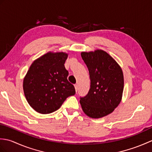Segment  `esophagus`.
Instances as JSON below:
<instances>
[{"label":"esophagus","instance_id":"34e87169","mask_svg":"<svg viewBox=\"0 0 152 152\" xmlns=\"http://www.w3.org/2000/svg\"><path fill=\"white\" fill-rule=\"evenodd\" d=\"M74 88H75L76 91L77 92V91H78V85H77V84H75V85H74Z\"/></svg>","mask_w":152,"mask_h":152}]
</instances>
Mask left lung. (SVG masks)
Masks as SVG:
<instances>
[{
    "label": "left lung",
    "mask_w": 152,
    "mask_h": 152,
    "mask_svg": "<svg viewBox=\"0 0 152 152\" xmlns=\"http://www.w3.org/2000/svg\"><path fill=\"white\" fill-rule=\"evenodd\" d=\"M89 70L91 85L88 94L80 97L83 112L92 118L110 114L121 102L124 80L122 70L106 51L97 50L82 52Z\"/></svg>",
    "instance_id": "left-lung-1"
}]
</instances>
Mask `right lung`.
Returning <instances> with one entry per match:
<instances>
[{"instance_id":"add662e5","label":"right lung","mask_w":152,"mask_h":152,"mask_svg":"<svg viewBox=\"0 0 152 152\" xmlns=\"http://www.w3.org/2000/svg\"><path fill=\"white\" fill-rule=\"evenodd\" d=\"M68 54L48 52L32 63L23 80L24 94L35 111L43 114L57 110L75 88L67 80L64 64Z\"/></svg>"}]
</instances>
